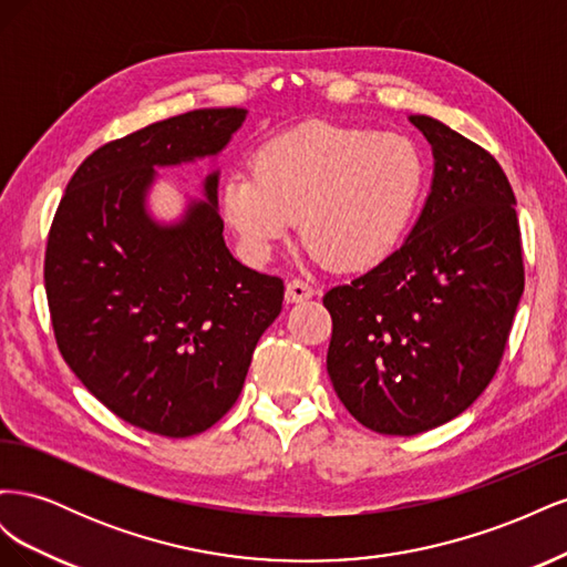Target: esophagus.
Masks as SVG:
<instances>
[{"label": "esophagus", "mask_w": 567, "mask_h": 567, "mask_svg": "<svg viewBox=\"0 0 567 567\" xmlns=\"http://www.w3.org/2000/svg\"><path fill=\"white\" fill-rule=\"evenodd\" d=\"M312 296H315V288L310 284H305L300 279H290L286 284V302L288 305L305 302V300H310Z\"/></svg>", "instance_id": "obj_1"}]
</instances>
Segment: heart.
<instances>
[{
    "instance_id": "heart-1",
    "label": "heart",
    "mask_w": 567,
    "mask_h": 567,
    "mask_svg": "<svg viewBox=\"0 0 567 567\" xmlns=\"http://www.w3.org/2000/svg\"><path fill=\"white\" fill-rule=\"evenodd\" d=\"M425 192V161L400 134L310 123L269 140L252 169H236L219 208L252 260L293 234L300 219L315 260L367 271L402 246Z\"/></svg>"
}]
</instances>
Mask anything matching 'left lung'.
<instances>
[{
  "instance_id": "8db88e82",
  "label": "left lung",
  "mask_w": 567,
  "mask_h": 567,
  "mask_svg": "<svg viewBox=\"0 0 567 567\" xmlns=\"http://www.w3.org/2000/svg\"><path fill=\"white\" fill-rule=\"evenodd\" d=\"M409 120L435 158L416 225L385 262L323 296L333 390L381 435L431 431L485 392L525 288L502 165L431 115Z\"/></svg>"
}]
</instances>
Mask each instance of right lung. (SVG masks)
<instances>
[{
  "instance_id": "1",
  "label": "right lung",
  "mask_w": 567,
  "mask_h": 567,
  "mask_svg": "<svg viewBox=\"0 0 567 567\" xmlns=\"http://www.w3.org/2000/svg\"><path fill=\"white\" fill-rule=\"evenodd\" d=\"M246 109H200L96 148L51 221L44 286L65 364L115 416L165 437L208 431L238 400L284 281L229 252L219 169L177 221L148 213L156 167L217 158Z\"/></svg>"
}]
</instances>
